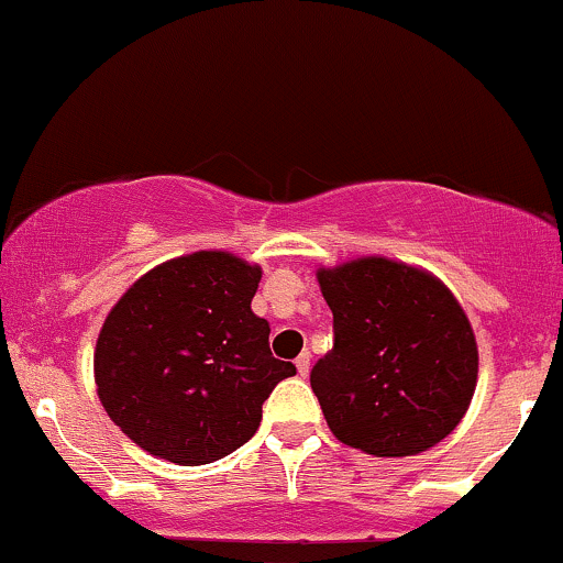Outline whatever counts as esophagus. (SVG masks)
<instances>
[{
	"label": "esophagus",
	"mask_w": 563,
	"mask_h": 563,
	"mask_svg": "<svg viewBox=\"0 0 563 563\" xmlns=\"http://www.w3.org/2000/svg\"><path fill=\"white\" fill-rule=\"evenodd\" d=\"M295 367H298V376H308V371H311V354H300L298 360H295Z\"/></svg>",
	"instance_id": "1"
}]
</instances>
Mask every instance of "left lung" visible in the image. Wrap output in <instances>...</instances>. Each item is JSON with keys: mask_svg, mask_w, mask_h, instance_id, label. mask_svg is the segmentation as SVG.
Returning <instances> with one entry per match:
<instances>
[{"mask_svg": "<svg viewBox=\"0 0 563 563\" xmlns=\"http://www.w3.org/2000/svg\"><path fill=\"white\" fill-rule=\"evenodd\" d=\"M332 352L311 389L341 443L413 456L453 432L477 380L473 328L434 276L386 257L319 271Z\"/></svg>", "mask_w": 563, "mask_h": 563, "instance_id": "1", "label": "left lung"}]
</instances>
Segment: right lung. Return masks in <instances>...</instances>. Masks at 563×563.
Returning a JSON list of instances; mask_svg holds the SVG:
<instances>
[{
	"instance_id": "right-lung-1",
	"label": "right lung",
	"mask_w": 563,
	"mask_h": 563,
	"mask_svg": "<svg viewBox=\"0 0 563 563\" xmlns=\"http://www.w3.org/2000/svg\"><path fill=\"white\" fill-rule=\"evenodd\" d=\"M260 268L196 252L144 274L96 341V386L139 449L196 467L257 432L263 402L292 362L276 360L268 322L252 313Z\"/></svg>"
}]
</instances>
